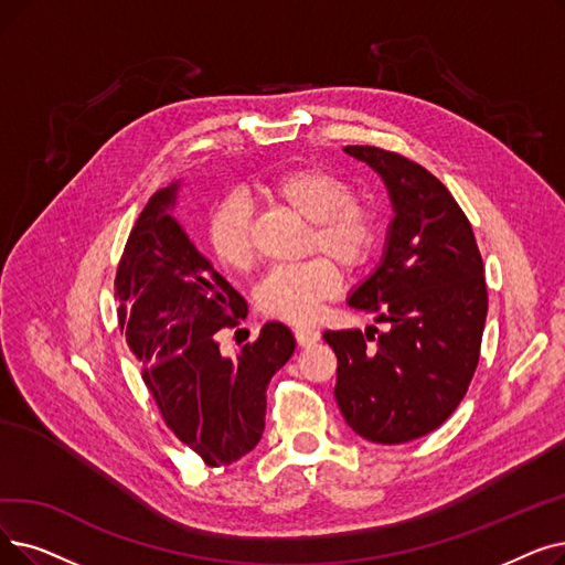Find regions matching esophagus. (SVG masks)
I'll list each match as a JSON object with an SVG mask.
<instances>
[{"label": "esophagus", "mask_w": 565, "mask_h": 565, "mask_svg": "<svg viewBox=\"0 0 565 565\" xmlns=\"http://www.w3.org/2000/svg\"><path fill=\"white\" fill-rule=\"evenodd\" d=\"M296 339H298L300 347H311V343H316L318 339H321V332H318L316 328L300 326V328H296Z\"/></svg>", "instance_id": "esophagus-1"}]
</instances>
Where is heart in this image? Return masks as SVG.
<instances>
[{
  "label": "heart",
  "instance_id": "b5f03b06",
  "mask_svg": "<svg viewBox=\"0 0 565 565\" xmlns=\"http://www.w3.org/2000/svg\"><path fill=\"white\" fill-rule=\"evenodd\" d=\"M279 199L313 222L311 244L341 265L355 267L372 252L376 222L372 210L351 199L347 180L323 168H296L273 182ZM207 242L216 260L244 269L254 260L252 203L244 193H231L218 203L207 224ZM341 275L328 258L275 265L256 288L258 307L286 321L305 323L337 296Z\"/></svg>",
  "mask_w": 565,
  "mask_h": 565
}]
</instances>
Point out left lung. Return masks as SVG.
Segmentation results:
<instances>
[{
  "mask_svg": "<svg viewBox=\"0 0 565 565\" xmlns=\"http://www.w3.org/2000/svg\"><path fill=\"white\" fill-rule=\"evenodd\" d=\"M343 152L381 175L395 212L381 263L349 296L387 330H326L323 339L339 360L343 420L395 446L444 425L469 390L487 318L484 267L469 218L429 170L372 145Z\"/></svg>",
  "mask_w": 565,
  "mask_h": 565,
  "instance_id": "obj_1",
  "label": "left lung"
}]
</instances>
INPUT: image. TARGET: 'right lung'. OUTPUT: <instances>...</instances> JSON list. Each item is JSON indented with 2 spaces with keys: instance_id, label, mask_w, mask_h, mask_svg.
I'll return each mask as SVG.
<instances>
[{
  "instance_id": "add662e5",
  "label": "right lung",
  "mask_w": 565,
  "mask_h": 565,
  "mask_svg": "<svg viewBox=\"0 0 565 565\" xmlns=\"http://www.w3.org/2000/svg\"><path fill=\"white\" fill-rule=\"evenodd\" d=\"M178 191H157L138 216L115 277L117 318L166 425L207 466H226L260 440L267 383L296 337L269 321L235 358L222 355L214 334L249 309L170 214Z\"/></svg>"
}]
</instances>
